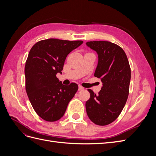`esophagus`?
Listing matches in <instances>:
<instances>
[{"mask_svg":"<svg viewBox=\"0 0 156 156\" xmlns=\"http://www.w3.org/2000/svg\"><path fill=\"white\" fill-rule=\"evenodd\" d=\"M83 89H84V88L82 86L79 85V90H83Z\"/></svg>","mask_w":156,"mask_h":156,"instance_id":"obj_1","label":"esophagus"}]
</instances>
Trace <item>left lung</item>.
Masks as SVG:
<instances>
[{
	"mask_svg": "<svg viewBox=\"0 0 156 156\" xmlns=\"http://www.w3.org/2000/svg\"><path fill=\"white\" fill-rule=\"evenodd\" d=\"M86 44L98 55L94 76L103 83L98 95L88 89L90 97L86 102L87 113L95 124L106 126L119 117L126 105L129 90L130 66L119 45L107 41H87Z\"/></svg>",
	"mask_w": 156,
	"mask_h": 156,
	"instance_id": "obj_1",
	"label": "left lung"
}]
</instances>
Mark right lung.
<instances>
[{"label":"right lung","instance_id":"obj_1","mask_svg":"<svg viewBox=\"0 0 156 156\" xmlns=\"http://www.w3.org/2000/svg\"><path fill=\"white\" fill-rule=\"evenodd\" d=\"M83 43L50 38L37 41L30 50L25 67V89L34 110L45 121L60 119L78 90L77 84L64 85L56 75L62 73L68 55Z\"/></svg>","mask_w":156,"mask_h":156}]
</instances>
